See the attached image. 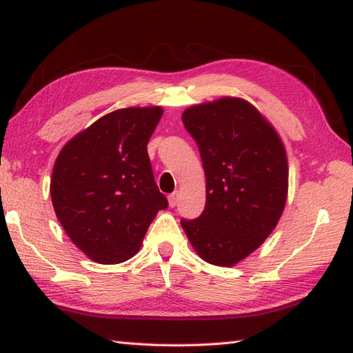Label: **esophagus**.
<instances>
[{
  "label": "esophagus",
  "instance_id": "obj_1",
  "mask_svg": "<svg viewBox=\"0 0 353 353\" xmlns=\"http://www.w3.org/2000/svg\"><path fill=\"white\" fill-rule=\"evenodd\" d=\"M177 201H179V191H174V193H171V194L168 196L170 207H176V205H177Z\"/></svg>",
  "mask_w": 353,
  "mask_h": 353
}]
</instances>
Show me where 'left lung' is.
<instances>
[{
	"instance_id": "obj_1",
	"label": "left lung",
	"mask_w": 353,
	"mask_h": 353,
	"mask_svg": "<svg viewBox=\"0 0 353 353\" xmlns=\"http://www.w3.org/2000/svg\"><path fill=\"white\" fill-rule=\"evenodd\" d=\"M182 121L198 145L205 207L181 219L202 260L232 266L260 246L282 216L288 193L286 152L261 113L240 98L193 105Z\"/></svg>"
}]
</instances>
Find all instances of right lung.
I'll use <instances>...</instances> for the list:
<instances>
[{
    "label": "right lung",
    "instance_id": "obj_1",
    "mask_svg": "<svg viewBox=\"0 0 353 353\" xmlns=\"http://www.w3.org/2000/svg\"><path fill=\"white\" fill-rule=\"evenodd\" d=\"M162 107H129L99 118L59 154L51 199L70 240L101 265L130 259L168 199L155 183L148 141Z\"/></svg>",
    "mask_w": 353,
    "mask_h": 353
}]
</instances>
